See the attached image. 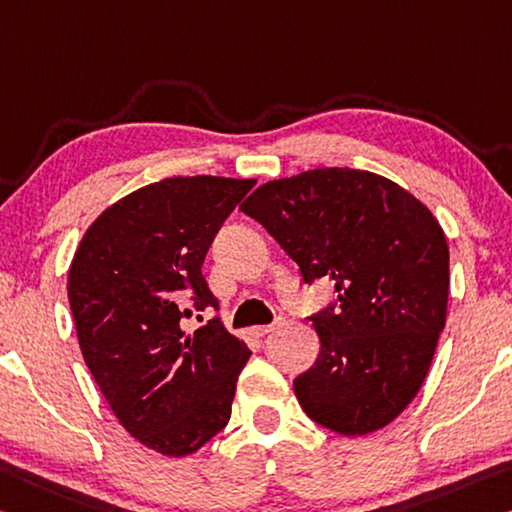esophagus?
<instances>
[{
    "label": "esophagus",
    "instance_id": "34e87169",
    "mask_svg": "<svg viewBox=\"0 0 512 512\" xmlns=\"http://www.w3.org/2000/svg\"><path fill=\"white\" fill-rule=\"evenodd\" d=\"M278 326H280V319L275 321V323H271V326H257V328H253V335L255 337H264V335H269V332H273Z\"/></svg>",
    "mask_w": 512,
    "mask_h": 512
}]
</instances>
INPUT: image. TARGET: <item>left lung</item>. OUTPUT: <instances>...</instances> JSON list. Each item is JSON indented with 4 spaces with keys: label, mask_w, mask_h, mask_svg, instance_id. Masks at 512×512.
<instances>
[{
    "label": "left lung",
    "mask_w": 512,
    "mask_h": 512,
    "mask_svg": "<svg viewBox=\"0 0 512 512\" xmlns=\"http://www.w3.org/2000/svg\"><path fill=\"white\" fill-rule=\"evenodd\" d=\"M337 300L310 316L321 353L294 380L300 408L367 435L415 399L446 323L449 246L426 205L369 170L314 168L259 186L239 207Z\"/></svg>",
    "instance_id": "1"
}]
</instances>
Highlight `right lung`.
<instances>
[{
	"instance_id": "add662e5",
	"label": "right lung",
	"mask_w": 512,
	"mask_h": 512,
	"mask_svg": "<svg viewBox=\"0 0 512 512\" xmlns=\"http://www.w3.org/2000/svg\"><path fill=\"white\" fill-rule=\"evenodd\" d=\"M255 180L168 177L95 218L68 271V298L86 367L125 431L164 456H189L221 433L248 346L218 319L202 262Z\"/></svg>"
}]
</instances>
